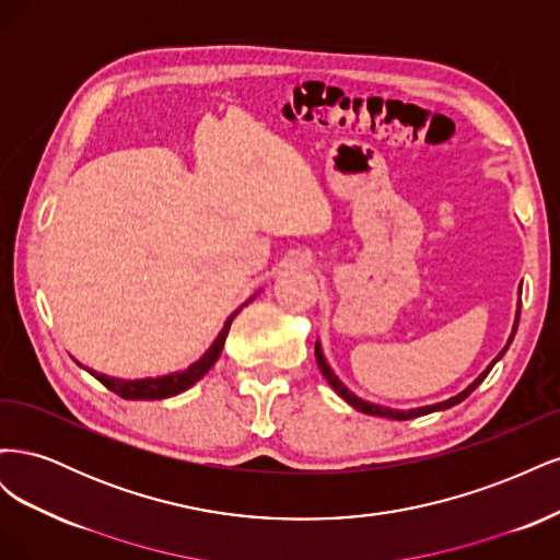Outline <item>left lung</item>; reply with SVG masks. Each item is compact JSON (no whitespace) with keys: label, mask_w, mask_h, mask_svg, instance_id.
Returning <instances> with one entry per match:
<instances>
[{"label":"left lung","mask_w":560,"mask_h":560,"mask_svg":"<svg viewBox=\"0 0 560 560\" xmlns=\"http://www.w3.org/2000/svg\"><path fill=\"white\" fill-rule=\"evenodd\" d=\"M518 296H521V287H518ZM518 317H521V299H518V306H516V317H514V327H512V334H510V338H506V346L498 352V358L490 362L481 374L474 378L463 393H457L455 397H448L446 401H436V404H430V406H418V409H409V411H399V409H389V406H381V404H371V401H366V399H362V397H358L354 393H350V389L338 381V376L334 374V369L329 366V362L325 360V352H322V343L319 341H315V358H317V366H319V371H322V376L327 378V383L334 387V393L341 397V399H346L352 409H358V411H362V413H366V416H381V418H393V420H409V418H418V416H428V413H432V411H446V409H451V406H455V404H460L463 399H467L474 389H477L481 383H483V378L490 374V369H493L500 360H502V354L510 350V346H512V341H514V334H516V329H518Z\"/></svg>","instance_id":"left-lung-1"}]
</instances>
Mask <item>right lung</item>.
I'll use <instances>...</instances> for the list:
<instances>
[{"instance_id":"right-lung-1","label":"right lung","mask_w":560,"mask_h":560,"mask_svg":"<svg viewBox=\"0 0 560 560\" xmlns=\"http://www.w3.org/2000/svg\"><path fill=\"white\" fill-rule=\"evenodd\" d=\"M254 296H257V294H254ZM249 301H245L243 306H247ZM243 306L238 311H233L226 317L224 327H222V331L217 334L212 346L206 352H202L194 364L186 366L184 371H173V374L156 376V378H114V376L97 374V371H93L89 366H86V371L91 376H95L100 383H103L105 387H109L112 393H116L118 397H124V399H167V397H175V395L184 393V389H189L191 385H196L214 366V362L219 360V354H222L224 341H226L229 329H231V322H233L235 315L243 311Z\"/></svg>"}]
</instances>
